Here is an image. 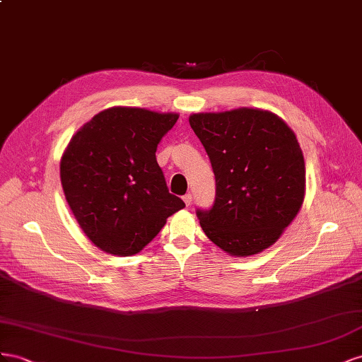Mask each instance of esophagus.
<instances>
[{
	"instance_id": "34e87169",
	"label": "esophagus",
	"mask_w": 362,
	"mask_h": 362,
	"mask_svg": "<svg viewBox=\"0 0 362 362\" xmlns=\"http://www.w3.org/2000/svg\"><path fill=\"white\" fill-rule=\"evenodd\" d=\"M183 202L187 206H191L192 204V195L191 194H185L183 195Z\"/></svg>"
}]
</instances>
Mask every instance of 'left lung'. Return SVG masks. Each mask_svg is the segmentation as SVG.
<instances>
[{"label":"left lung","instance_id":"obj_1","mask_svg":"<svg viewBox=\"0 0 362 362\" xmlns=\"http://www.w3.org/2000/svg\"><path fill=\"white\" fill-rule=\"evenodd\" d=\"M189 124L215 174V200L197 209L208 238L233 256L268 249L305 197V160L293 130L274 113H194Z\"/></svg>","mask_w":362,"mask_h":362}]
</instances>
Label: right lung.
Returning <instances> with one entry per match:
<instances>
[{
    "label": "right lung",
    "instance_id": "1",
    "mask_svg": "<svg viewBox=\"0 0 362 362\" xmlns=\"http://www.w3.org/2000/svg\"><path fill=\"white\" fill-rule=\"evenodd\" d=\"M177 113L138 107L100 112L74 136L60 160L66 202L88 238L103 252L136 255L167 218L185 208L170 194L156 160Z\"/></svg>",
    "mask_w": 362,
    "mask_h": 362
}]
</instances>
